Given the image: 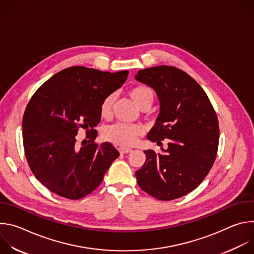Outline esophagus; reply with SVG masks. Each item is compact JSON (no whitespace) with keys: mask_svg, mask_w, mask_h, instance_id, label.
Here are the masks:
<instances>
[{"mask_svg":"<svg viewBox=\"0 0 254 254\" xmlns=\"http://www.w3.org/2000/svg\"><path fill=\"white\" fill-rule=\"evenodd\" d=\"M119 150H120V153H121V154H127V153H130V152H131V149L125 148V147H121Z\"/></svg>","mask_w":254,"mask_h":254,"instance_id":"34e87169","label":"esophagus"}]
</instances>
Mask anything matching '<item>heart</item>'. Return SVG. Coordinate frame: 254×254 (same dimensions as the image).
I'll use <instances>...</instances> for the list:
<instances>
[{
  "mask_svg": "<svg viewBox=\"0 0 254 254\" xmlns=\"http://www.w3.org/2000/svg\"><path fill=\"white\" fill-rule=\"evenodd\" d=\"M129 96L139 107L151 106L154 101L153 90L144 85H137L130 89ZM116 100L115 93L106 95L100 104V116L104 119L110 118L112 115L113 106ZM142 128L137 125H127L124 123H118L111 127H107L103 130V136L116 144L124 147H129L136 141L137 137L141 134Z\"/></svg>",
  "mask_w": 254,
  "mask_h": 254,
  "instance_id": "1",
  "label": "heart"
}]
</instances>
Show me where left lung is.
<instances>
[{
  "mask_svg": "<svg viewBox=\"0 0 254 254\" xmlns=\"http://www.w3.org/2000/svg\"><path fill=\"white\" fill-rule=\"evenodd\" d=\"M135 79L156 91L160 114L148 139L168 138L164 154L144 151L135 172L137 185L152 197L170 201L196 189L210 172L218 150L219 124L206 92L185 71L174 66L138 70Z\"/></svg>",
  "mask_w": 254,
  "mask_h": 254,
  "instance_id": "8db88e82",
  "label": "left lung"
}]
</instances>
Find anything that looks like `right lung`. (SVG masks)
<instances>
[{
    "label": "right lung",
    "instance_id": "obj_1",
    "mask_svg": "<svg viewBox=\"0 0 254 254\" xmlns=\"http://www.w3.org/2000/svg\"><path fill=\"white\" fill-rule=\"evenodd\" d=\"M128 71L111 73L84 66L65 68L31 97L23 117V144L28 165L51 192L78 200L94 191L120 156L111 142L96 143L103 98L120 88ZM87 130V144L76 135Z\"/></svg>",
    "mask_w": 254,
    "mask_h": 254
}]
</instances>
